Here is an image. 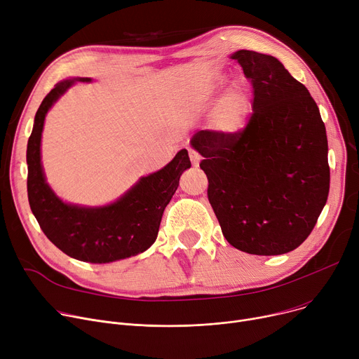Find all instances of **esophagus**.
Instances as JSON below:
<instances>
[{
    "mask_svg": "<svg viewBox=\"0 0 359 359\" xmlns=\"http://www.w3.org/2000/svg\"><path fill=\"white\" fill-rule=\"evenodd\" d=\"M188 155H189V159H191L193 165H194V166H198L200 159H201L200 154H198V152H196L194 149H189V151H188Z\"/></svg>",
    "mask_w": 359,
    "mask_h": 359,
    "instance_id": "34e87169",
    "label": "esophagus"
}]
</instances>
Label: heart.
Returning a JSON list of instances; mask_svg holds the SVG:
<instances>
[{
  "label": "heart",
  "mask_w": 359,
  "mask_h": 359,
  "mask_svg": "<svg viewBox=\"0 0 359 359\" xmlns=\"http://www.w3.org/2000/svg\"><path fill=\"white\" fill-rule=\"evenodd\" d=\"M252 113V101L246 83L235 82L216 102L210 116V128L222 136H236L245 130Z\"/></svg>",
  "instance_id": "heart-1"
}]
</instances>
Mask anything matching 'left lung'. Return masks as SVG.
Segmentation results:
<instances>
[{"instance_id": "obj_1", "label": "left lung", "mask_w": 359, "mask_h": 359, "mask_svg": "<svg viewBox=\"0 0 359 359\" xmlns=\"http://www.w3.org/2000/svg\"><path fill=\"white\" fill-rule=\"evenodd\" d=\"M254 88L243 132L200 130L207 196L226 241L250 255H283L311 233L327 201V136L318 104L273 56L231 55Z\"/></svg>"}]
</instances>
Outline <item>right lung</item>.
I'll return each instance as SVG.
<instances>
[{
	"instance_id": "right-lung-1",
	"label": "right lung",
	"mask_w": 359,
	"mask_h": 359,
	"mask_svg": "<svg viewBox=\"0 0 359 359\" xmlns=\"http://www.w3.org/2000/svg\"><path fill=\"white\" fill-rule=\"evenodd\" d=\"M72 83L74 79L56 83L36 113L27 143L30 208L48 239L71 258L90 264H109L135 257L156 241L163 210L177 191L181 174L191 166L188 152L181 149L161 171L140 178L110 205L86 208L65 204L45 181L40 163V139L48 110Z\"/></svg>"
}]
</instances>
